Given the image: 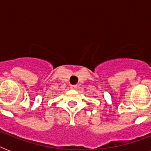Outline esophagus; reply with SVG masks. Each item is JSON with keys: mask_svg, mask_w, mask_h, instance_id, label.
Listing matches in <instances>:
<instances>
[{"mask_svg": "<svg viewBox=\"0 0 151 151\" xmlns=\"http://www.w3.org/2000/svg\"><path fill=\"white\" fill-rule=\"evenodd\" d=\"M70 87L71 89H76L77 88V85H70Z\"/></svg>", "mask_w": 151, "mask_h": 151, "instance_id": "obj_1", "label": "esophagus"}]
</instances>
